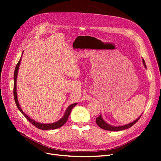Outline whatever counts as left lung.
Here are the masks:
<instances>
[{"label":"left lung","instance_id":"obj_1","mask_svg":"<svg viewBox=\"0 0 161 161\" xmlns=\"http://www.w3.org/2000/svg\"><path fill=\"white\" fill-rule=\"evenodd\" d=\"M142 63H143V64L145 68H146V63H145V61L142 58ZM142 114L136 120H135L134 121H133L131 123H129L128 124V125H123V126H112L109 125V124H108L106 122H105L101 115H100L99 116H98V117L96 118V123L97 125L99 126L100 128H101L102 129H104V130H108V131H121V130H126V129H128L130 127H131L132 126H133L137 122L139 119H140V117H141Z\"/></svg>","mask_w":161,"mask_h":161}]
</instances>
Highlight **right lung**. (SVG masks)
<instances>
[{"label": "right lung", "instance_id": "obj_1", "mask_svg": "<svg viewBox=\"0 0 161 161\" xmlns=\"http://www.w3.org/2000/svg\"><path fill=\"white\" fill-rule=\"evenodd\" d=\"M23 54V52H22ZM22 57H20L19 61L18 62V63L15 67V71H14V99L15 101V104L17 105V107L18 108L20 112L22 114V115L25 117L31 124L35 126L36 128H37L40 130H55L57 128H58L61 126H63L64 124L66 122V121L68 120V119L69 116V114L71 113V111L73 109V108L76 106L77 103H74L72 104L71 105H69L68 108L66 109V110L65 111V113L63 115V117H62L60 120H58V121L53 122V123H51V124H44V123H41V122H36L33 119H31L29 116H28L25 113H24L23 111L22 110V109L20 107V104L19 103V101H18V98H17V75H18V71H19V68L20 66V61H21V58Z\"/></svg>", "mask_w": 161, "mask_h": 161}]
</instances>
